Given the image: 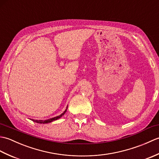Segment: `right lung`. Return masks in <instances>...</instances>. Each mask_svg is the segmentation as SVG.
Wrapping results in <instances>:
<instances>
[{"label":"right lung","mask_w":159,"mask_h":159,"mask_svg":"<svg viewBox=\"0 0 159 159\" xmlns=\"http://www.w3.org/2000/svg\"><path fill=\"white\" fill-rule=\"evenodd\" d=\"M67 107H66V109L64 111V112L62 113L60 115V116H58L57 117H52V118H50V119H48V120H32L33 121H35V122L36 123H39V124H47V123H50L52 122V121H55V120H57L59 119L60 117H61L64 114H65V113L67 111Z\"/></svg>","instance_id":"obj_1"}]
</instances>
